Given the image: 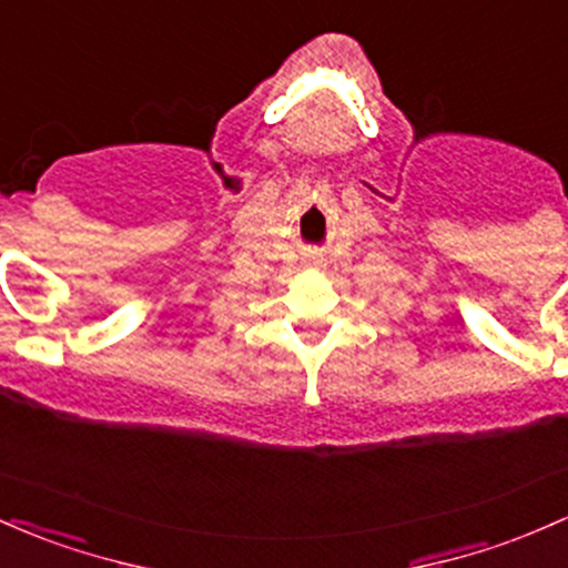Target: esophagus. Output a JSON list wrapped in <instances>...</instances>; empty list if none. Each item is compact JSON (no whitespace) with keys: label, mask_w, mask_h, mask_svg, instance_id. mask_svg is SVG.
I'll return each instance as SVG.
<instances>
[{"label":"esophagus","mask_w":568,"mask_h":568,"mask_svg":"<svg viewBox=\"0 0 568 568\" xmlns=\"http://www.w3.org/2000/svg\"><path fill=\"white\" fill-rule=\"evenodd\" d=\"M304 266H307L310 272H321L326 270V261H323L321 255H307V258H304Z\"/></svg>","instance_id":"obj_1"}]
</instances>
